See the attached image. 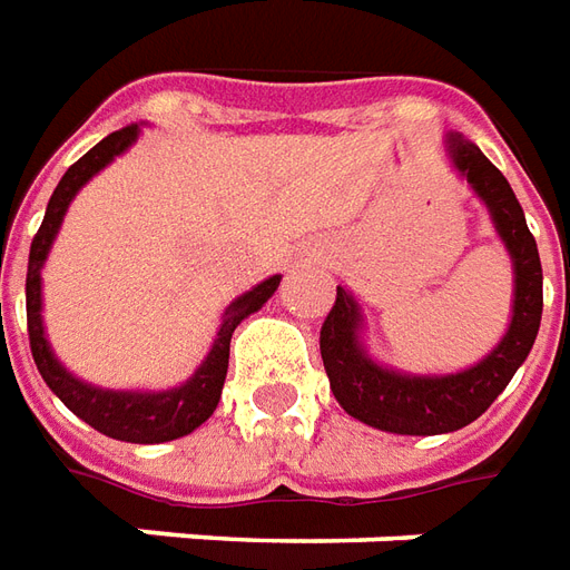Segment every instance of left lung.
Listing matches in <instances>:
<instances>
[{"label": "left lung", "mask_w": 570, "mask_h": 570, "mask_svg": "<svg viewBox=\"0 0 570 570\" xmlns=\"http://www.w3.org/2000/svg\"><path fill=\"white\" fill-rule=\"evenodd\" d=\"M445 147L460 177H466L472 193L485 202L494 229L510 252L512 273H515L512 318L498 346L472 368L458 374H402V371L383 368L365 353L358 341L362 309L356 297L337 285L334 306L318 334L331 393L350 417L383 433H454L475 417H482L528 358L540 328L543 269H540L534 236L524 224L522 205L507 184V177L488 163L485 153L472 140L451 131L445 137Z\"/></svg>", "instance_id": "left-lung-1"}]
</instances>
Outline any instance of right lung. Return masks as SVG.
Wrapping results in <instances>:
<instances>
[{
    "label": "right lung",
    "mask_w": 570,
    "mask_h": 570,
    "mask_svg": "<svg viewBox=\"0 0 570 570\" xmlns=\"http://www.w3.org/2000/svg\"><path fill=\"white\" fill-rule=\"evenodd\" d=\"M140 135L137 125H125L119 131H112L100 140L98 147H91L82 159L67 168V175L60 177V184L51 193L46 208V220L33 236L30 245V264H27V331H30V350H33L36 368L48 383V390L58 395L63 405L70 407L76 417H82L88 426H95L98 433L119 439V442H135V445H159L171 442L180 435H189L196 426L208 421L214 407L220 402V390L227 381L229 365V341L233 331L242 318L257 313L261 306L273 297L282 276H269L261 285H254L252 292L236 297L224 313V322L217 328V337L212 343V353L205 356L196 374L187 383H180L175 390L163 393H131V390H100L91 383L72 377L63 368L58 356L51 353L42 325V264H46L51 242L58 236L63 214L70 208L72 196L98 175L100 168L122 156Z\"/></svg>",
    "instance_id": "right-lung-1"
}]
</instances>
